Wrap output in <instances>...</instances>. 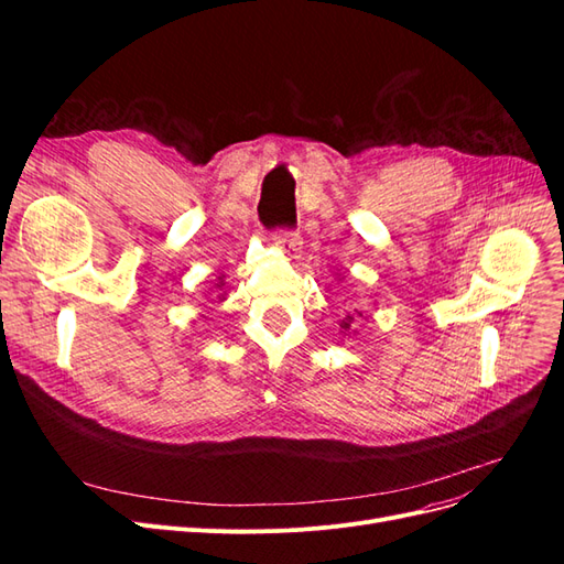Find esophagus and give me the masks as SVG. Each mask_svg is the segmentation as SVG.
<instances>
[{
	"label": "esophagus",
	"mask_w": 564,
	"mask_h": 564,
	"mask_svg": "<svg viewBox=\"0 0 564 564\" xmlns=\"http://www.w3.org/2000/svg\"><path fill=\"white\" fill-rule=\"evenodd\" d=\"M275 242L292 256V259H299L301 253V235L294 228H278L275 230Z\"/></svg>",
	"instance_id": "obj_1"
}]
</instances>
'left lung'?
<instances>
[{
  "label": "left lung",
  "mask_w": 564,
  "mask_h": 564,
  "mask_svg": "<svg viewBox=\"0 0 564 564\" xmlns=\"http://www.w3.org/2000/svg\"><path fill=\"white\" fill-rule=\"evenodd\" d=\"M344 327H346V329H348V324H346V322H344Z\"/></svg>",
  "instance_id": "1"
}]
</instances>
